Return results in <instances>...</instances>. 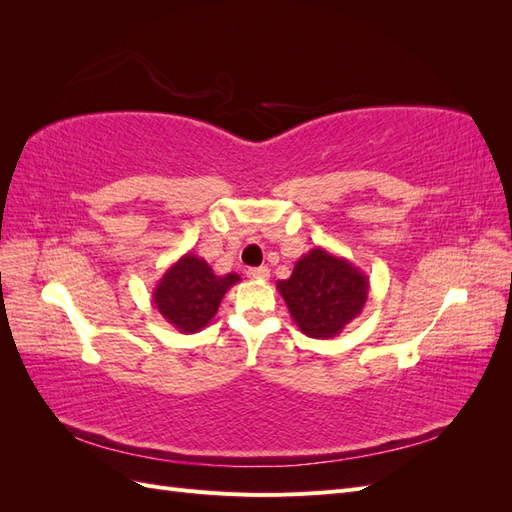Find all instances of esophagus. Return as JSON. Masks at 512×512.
Listing matches in <instances>:
<instances>
[{"instance_id": "obj_1", "label": "esophagus", "mask_w": 512, "mask_h": 512, "mask_svg": "<svg viewBox=\"0 0 512 512\" xmlns=\"http://www.w3.org/2000/svg\"><path fill=\"white\" fill-rule=\"evenodd\" d=\"M269 275H271L269 267H252V269H247V277H250V280H269Z\"/></svg>"}]
</instances>
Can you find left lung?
<instances>
[{"label": "left lung", "instance_id": "1", "mask_svg": "<svg viewBox=\"0 0 512 512\" xmlns=\"http://www.w3.org/2000/svg\"><path fill=\"white\" fill-rule=\"evenodd\" d=\"M294 324L314 339H331L363 312L369 280L344 256L314 247L277 282Z\"/></svg>", "mask_w": 512, "mask_h": 512}]
</instances>
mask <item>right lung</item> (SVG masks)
Returning a JSON list of instances; mask_svg holds the SVG:
<instances>
[{
  "label": "right lung",
  "mask_w": 512,
  "mask_h": 512,
  "mask_svg": "<svg viewBox=\"0 0 512 512\" xmlns=\"http://www.w3.org/2000/svg\"><path fill=\"white\" fill-rule=\"evenodd\" d=\"M237 282V273L215 275L205 258L188 252L160 277L153 288V305L177 331L198 333L218 314L224 294Z\"/></svg>",
  "instance_id": "obj_1"
}]
</instances>
